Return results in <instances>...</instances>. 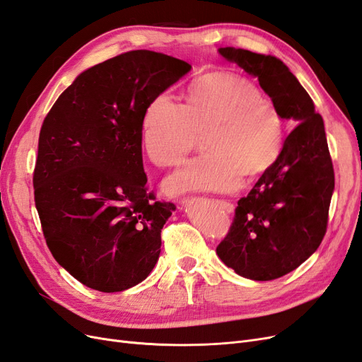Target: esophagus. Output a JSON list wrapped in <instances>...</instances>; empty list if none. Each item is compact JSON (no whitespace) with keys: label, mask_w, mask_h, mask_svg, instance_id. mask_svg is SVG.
I'll return each mask as SVG.
<instances>
[{"label":"esophagus","mask_w":362,"mask_h":362,"mask_svg":"<svg viewBox=\"0 0 362 362\" xmlns=\"http://www.w3.org/2000/svg\"><path fill=\"white\" fill-rule=\"evenodd\" d=\"M217 205L222 208L223 211H226V213H234V204H231L229 201H217Z\"/></svg>","instance_id":"1"}]
</instances>
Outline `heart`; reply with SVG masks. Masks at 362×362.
Here are the masks:
<instances>
[{"label":"heart","mask_w":362,"mask_h":362,"mask_svg":"<svg viewBox=\"0 0 362 362\" xmlns=\"http://www.w3.org/2000/svg\"><path fill=\"white\" fill-rule=\"evenodd\" d=\"M187 104L166 93L149 103L141 119V140L149 160L160 168L178 166L206 134L208 156L196 158L164 181V192L226 193L273 168L284 146V119L262 100L255 83L231 72H213L196 80Z\"/></svg>","instance_id":"b5f03b06"}]
</instances>
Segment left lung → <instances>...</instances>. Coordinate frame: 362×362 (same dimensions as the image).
Listing matches in <instances>:
<instances>
[{
  "label": "left lung",
  "mask_w": 362,
  "mask_h": 362,
  "mask_svg": "<svg viewBox=\"0 0 362 362\" xmlns=\"http://www.w3.org/2000/svg\"><path fill=\"white\" fill-rule=\"evenodd\" d=\"M217 51L258 78L282 119L296 125L278 161L238 201L234 223L216 249L237 275L272 281L298 269L325 237L335 187L325 124L282 60L234 47Z\"/></svg>",
  "instance_id": "8db88e82"
}]
</instances>
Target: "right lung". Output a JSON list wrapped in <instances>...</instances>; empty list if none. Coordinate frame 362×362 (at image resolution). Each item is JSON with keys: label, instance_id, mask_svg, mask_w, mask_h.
Here are the masks:
<instances>
[{"label": "right lung", "instance_id": "add662e5", "mask_svg": "<svg viewBox=\"0 0 362 362\" xmlns=\"http://www.w3.org/2000/svg\"><path fill=\"white\" fill-rule=\"evenodd\" d=\"M190 69L161 52L120 54L76 76L43 120L36 208L52 257L86 287L124 291L157 264L175 205L146 192L141 119Z\"/></svg>", "mask_w": 362, "mask_h": 362}]
</instances>
